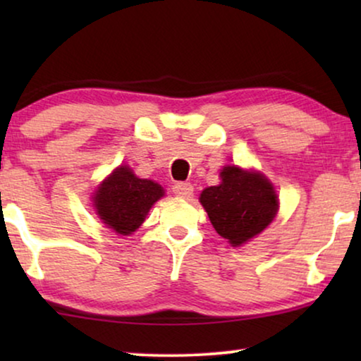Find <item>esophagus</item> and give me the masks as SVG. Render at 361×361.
Here are the masks:
<instances>
[{"label": "esophagus", "mask_w": 361, "mask_h": 361, "mask_svg": "<svg viewBox=\"0 0 361 361\" xmlns=\"http://www.w3.org/2000/svg\"><path fill=\"white\" fill-rule=\"evenodd\" d=\"M172 190H174V194L179 197H190L194 194V185H192L190 182H177V184L172 187Z\"/></svg>", "instance_id": "obj_1"}]
</instances>
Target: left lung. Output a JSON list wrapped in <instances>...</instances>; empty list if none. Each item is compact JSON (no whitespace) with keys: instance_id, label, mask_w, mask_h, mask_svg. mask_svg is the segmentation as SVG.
<instances>
[{"instance_id":"left-lung-1","label":"left lung","mask_w":361,"mask_h":361,"mask_svg":"<svg viewBox=\"0 0 361 361\" xmlns=\"http://www.w3.org/2000/svg\"><path fill=\"white\" fill-rule=\"evenodd\" d=\"M221 184L207 187L200 204L216 233L240 246L259 235L278 214V195L264 176L226 166Z\"/></svg>"}]
</instances>
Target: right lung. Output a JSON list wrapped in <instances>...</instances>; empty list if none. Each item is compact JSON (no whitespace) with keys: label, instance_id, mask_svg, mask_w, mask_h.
Listing matches in <instances>:
<instances>
[{"label":"right lung","instance_id":"obj_1","mask_svg":"<svg viewBox=\"0 0 361 361\" xmlns=\"http://www.w3.org/2000/svg\"><path fill=\"white\" fill-rule=\"evenodd\" d=\"M164 195L156 182L140 179L130 167L121 166L103 180L95 199L97 214L118 235H131L145 221L151 205Z\"/></svg>","mask_w":361,"mask_h":361}]
</instances>
